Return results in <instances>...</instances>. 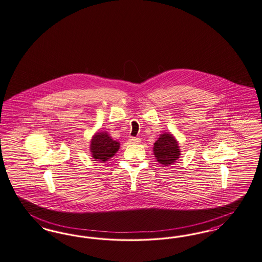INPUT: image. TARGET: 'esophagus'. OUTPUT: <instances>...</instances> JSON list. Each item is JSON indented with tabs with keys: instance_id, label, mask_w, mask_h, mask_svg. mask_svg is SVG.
<instances>
[{
	"instance_id": "obj_1",
	"label": "esophagus",
	"mask_w": 262,
	"mask_h": 262,
	"mask_svg": "<svg viewBox=\"0 0 262 262\" xmlns=\"http://www.w3.org/2000/svg\"><path fill=\"white\" fill-rule=\"evenodd\" d=\"M141 140H140V138H138V137H129V142L130 143H139Z\"/></svg>"
}]
</instances>
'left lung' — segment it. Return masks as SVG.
Here are the masks:
<instances>
[{"label": "left lung", "instance_id": "1", "mask_svg": "<svg viewBox=\"0 0 262 262\" xmlns=\"http://www.w3.org/2000/svg\"><path fill=\"white\" fill-rule=\"evenodd\" d=\"M153 151L156 160L164 167L172 165L180 156L178 140L171 134L168 133L160 136L154 143Z\"/></svg>", "mask_w": 262, "mask_h": 262}]
</instances>
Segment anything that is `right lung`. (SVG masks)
Masks as SVG:
<instances>
[{"label": "right lung", "mask_w": 262, "mask_h": 262, "mask_svg": "<svg viewBox=\"0 0 262 262\" xmlns=\"http://www.w3.org/2000/svg\"><path fill=\"white\" fill-rule=\"evenodd\" d=\"M119 148L120 143L113 140L106 132L96 133L91 140V152L95 161H108L115 155Z\"/></svg>", "instance_id": "add662e5"}]
</instances>
